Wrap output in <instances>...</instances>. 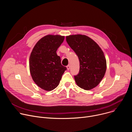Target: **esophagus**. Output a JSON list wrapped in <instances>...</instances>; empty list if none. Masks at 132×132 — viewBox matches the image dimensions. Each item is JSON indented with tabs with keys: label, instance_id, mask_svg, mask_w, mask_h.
<instances>
[{
	"label": "esophagus",
	"instance_id": "1",
	"mask_svg": "<svg viewBox=\"0 0 132 132\" xmlns=\"http://www.w3.org/2000/svg\"><path fill=\"white\" fill-rule=\"evenodd\" d=\"M66 67H67V70H69V69H70V65H67V66H66Z\"/></svg>",
	"mask_w": 132,
	"mask_h": 132
}]
</instances>
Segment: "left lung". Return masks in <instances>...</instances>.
<instances>
[{"label": "left lung", "mask_w": 132, "mask_h": 132, "mask_svg": "<svg viewBox=\"0 0 132 132\" xmlns=\"http://www.w3.org/2000/svg\"><path fill=\"white\" fill-rule=\"evenodd\" d=\"M66 41L79 60V72L74 76L76 84L87 90L95 88L102 80L106 69L102 50L96 42L85 35L67 36Z\"/></svg>", "instance_id": "left-lung-1"}]
</instances>
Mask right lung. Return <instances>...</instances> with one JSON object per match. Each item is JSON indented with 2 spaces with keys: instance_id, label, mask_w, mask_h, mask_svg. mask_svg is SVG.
Wrapping results in <instances>:
<instances>
[{
  "instance_id": "right-lung-1",
  "label": "right lung",
  "mask_w": 132,
  "mask_h": 132,
  "mask_svg": "<svg viewBox=\"0 0 132 132\" xmlns=\"http://www.w3.org/2000/svg\"><path fill=\"white\" fill-rule=\"evenodd\" d=\"M64 38L60 35H47L36 43L30 54L31 77L37 86L44 90L51 91L57 87L67 69L56 53Z\"/></svg>"
}]
</instances>
